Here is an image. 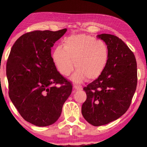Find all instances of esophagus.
Segmentation results:
<instances>
[{"label":"esophagus","instance_id":"1","mask_svg":"<svg viewBox=\"0 0 147 147\" xmlns=\"http://www.w3.org/2000/svg\"><path fill=\"white\" fill-rule=\"evenodd\" d=\"M73 88H74V89L76 91H78V90H82V87L81 86H78V85H74L73 86Z\"/></svg>","mask_w":147,"mask_h":147}]
</instances>
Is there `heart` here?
Here are the masks:
<instances>
[{"mask_svg": "<svg viewBox=\"0 0 147 147\" xmlns=\"http://www.w3.org/2000/svg\"><path fill=\"white\" fill-rule=\"evenodd\" d=\"M63 45L57 47L53 54L54 63L62 75L68 76L74 65L77 70L71 80L76 83L86 77L94 80L103 73L108 61V50L103 41L85 34L72 35L65 38Z\"/></svg>", "mask_w": 147, "mask_h": 147, "instance_id": "1", "label": "heart"}]
</instances>
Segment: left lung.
I'll return each instance as SVG.
<instances>
[{
	"label": "left lung",
	"instance_id": "8db88e82",
	"mask_svg": "<svg viewBox=\"0 0 147 147\" xmlns=\"http://www.w3.org/2000/svg\"><path fill=\"white\" fill-rule=\"evenodd\" d=\"M97 38L106 44L108 61L101 75L84 88L87 98L82 106L84 119L94 126L108 124L126 113L138 83L136 59L125 43L111 34Z\"/></svg>",
	"mask_w": 147,
	"mask_h": 147
}]
</instances>
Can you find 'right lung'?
<instances>
[{
  "label": "right lung",
  "instance_id": "right-lung-1",
  "mask_svg": "<svg viewBox=\"0 0 147 147\" xmlns=\"http://www.w3.org/2000/svg\"><path fill=\"white\" fill-rule=\"evenodd\" d=\"M66 31L24 34L15 42L7 60L9 98L22 117L36 126L55 123L71 94V82L57 71L51 56V47Z\"/></svg>",
  "mask_w": 147,
  "mask_h": 147
}]
</instances>
